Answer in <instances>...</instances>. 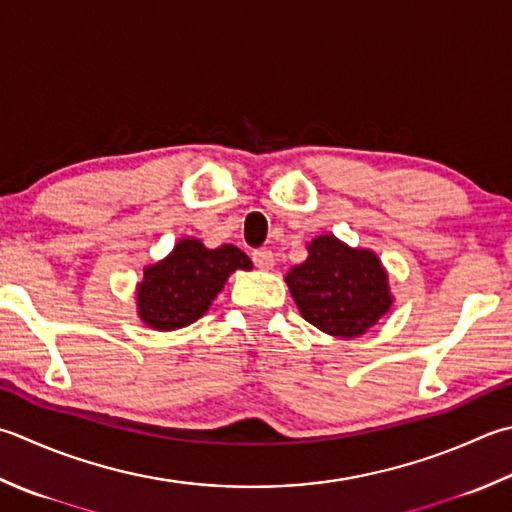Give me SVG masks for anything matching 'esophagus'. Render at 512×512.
Segmentation results:
<instances>
[{
    "label": "esophagus",
    "mask_w": 512,
    "mask_h": 512,
    "mask_svg": "<svg viewBox=\"0 0 512 512\" xmlns=\"http://www.w3.org/2000/svg\"><path fill=\"white\" fill-rule=\"evenodd\" d=\"M252 260L258 269H265V272L274 267V254L269 252V249H256V252L252 254Z\"/></svg>",
    "instance_id": "34e87169"
}]
</instances>
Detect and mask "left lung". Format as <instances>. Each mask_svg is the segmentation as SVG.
Wrapping results in <instances>:
<instances>
[{
    "label": "left lung",
    "instance_id": "1",
    "mask_svg": "<svg viewBox=\"0 0 512 512\" xmlns=\"http://www.w3.org/2000/svg\"><path fill=\"white\" fill-rule=\"evenodd\" d=\"M294 303L318 330L356 339L390 312L388 269L372 249L350 247L334 234L307 243V258L285 274Z\"/></svg>",
    "mask_w": 512,
    "mask_h": 512
}]
</instances>
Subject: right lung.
<instances>
[{"label":"right lung","instance_id":"1","mask_svg":"<svg viewBox=\"0 0 512 512\" xmlns=\"http://www.w3.org/2000/svg\"><path fill=\"white\" fill-rule=\"evenodd\" d=\"M238 269H252V260L236 245L209 249L198 238H180L165 258L144 267L136 285L140 321L158 332L191 325L207 314Z\"/></svg>","mask_w":512,"mask_h":512}]
</instances>
